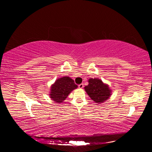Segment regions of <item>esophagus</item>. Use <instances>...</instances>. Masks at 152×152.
<instances>
[{"instance_id": "obj_1", "label": "esophagus", "mask_w": 152, "mask_h": 152, "mask_svg": "<svg viewBox=\"0 0 152 152\" xmlns=\"http://www.w3.org/2000/svg\"><path fill=\"white\" fill-rule=\"evenodd\" d=\"M79 88H84V84H80L78 85Z\"/></svg>"}]
</instances>
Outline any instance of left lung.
<instances>
[{
  "label": "left lung",
  "instance_id": "obj_1",
  "mask_svg": "<svg viewBox=\"0 0 152 152\" xmlns=\"http://www.w3.org/2000/svg\"><path fill=\"white\" fill-rule=\"evenodd\" d=\"M84 90L96 103L104 102L111 95V90L109 85L104 84L99 78H90L88 84L84 87Z\"/></svg>",
  "mask_w": 152,
  "mask_h": 152
}]
</instances>
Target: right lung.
Returning <instances> with one entry per match:
<instances>
[{
    "label": "right lung",
    "mask_w": 152,
    "mask_h": 152,
    "mask_svg": "<svg viewBox=\"0 0 152 152\" xmlns=\"http://www.w3.org/2000/svg\"><path fill=\"white\" fill-rule=\"evenodd\" d=\"M78 86L70 77L66 76L58 78L51 86L50 98L57 103H61Z\"/></svg>",
    "instance_id": "obj_1"
}]
</instances>
